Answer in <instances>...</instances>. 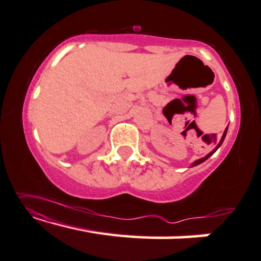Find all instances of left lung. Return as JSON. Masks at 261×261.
Instances as JSON below:
<instances>
[{
  "label": "left lung",
  "instance_id": "left-lung-1",
  "mask_svg": "<svg viewBox=\"0 0 261 261\" xmlns=\"http://www.w3.org/2000/svg\"><path fill=\"white\" fill-rule=\"evenodd\" d=\"M226 132H227V127H226V129H225V132H224V135H223V137H221V139H220V142H219V144H218V145L216 146V149L215 150H213L212 151V152H210L207 155H205V157L204 158H200V159H198V161H196V162H194L193 163V164H192V166H196V165H198V164H200V163H203V162H205L206 161V159H207L208 157H211V155L213 154V153H215L216 152V151L218 150V149H219V147H220V145H221V144H223V142H224V139H225V136H226Z\"/></svg>",
  "mask_w": 261,
  "mask_h": 261
}]
</instances>
